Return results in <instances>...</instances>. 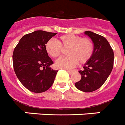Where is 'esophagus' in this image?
I'll return each instance as SVG.
<instances>
[{"label":"esophagus","mask_w":125,"mask_h":125,"mask_svg":"<svg viewBox=\"0 0 125 125\" xmlns=\"http://www.w3.org/2000/svg\"><path fill=\"white\" fill-rule=\"evenodd\" d=\"M68 72H69V73H70V74H72L74 72H75V70H68Z\"/></svg>","instance_id":"obj_1"}]
</instances>
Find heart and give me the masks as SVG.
<instances>
[{
	"label": "heart",
	"mask_w": 125,
	"mask_h": 125,
	"mask_svg": "<svg viewBox=\"0 0 125 125\" xmlns=\"http://www.w3.org/2000/svg\"><path fill=\"white\" fill-rule=\"evenodd\" d=\"M62 48H68V55L59 59L55 64L59 68H71L78 62L83 64L90 59L94 52V44L89 38L73 34L61 36L58 42L50 39L46 42V51L53 58L61 56Z\"/></svg>",
	"instance_id": "1"
}]
</instances>
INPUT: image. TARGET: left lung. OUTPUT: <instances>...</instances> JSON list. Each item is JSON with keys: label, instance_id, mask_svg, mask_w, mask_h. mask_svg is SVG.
<instances>
[{"label": "left lung", "instance_id": "8db88e82", "mask_svg": "<svg viewBox=\"0 0 125 125\" xmlns=\"http://www.w3.org/2000/svg\"><path fill=\"white\" fill-rule=\"evenodd\" d=\"M94 44V52L90 59L84 64L79 81L75 84L77 89L84 92H91L99 89L104 83L114 66V51L103 36L87 31Z\"/></svg>", "mask_w": 125, "mask_h": 125}]
</instances>
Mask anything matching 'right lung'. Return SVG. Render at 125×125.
<instances>
[{"instance_id": "right-lung-1", "label": "right lung", "mask_w": 125, "mask_h": 125, "mask_svg": "<svg viewBox=\"0 0 125 125\" xmlns=\"http://www.w3.org/2000/svg\"><path fill=\"white\" fill-rule=\"evenodd\" d=\"M57 33L37 30L24 35L14 49L13 65L22 85L31 92H44L52 86L58 70L45 50L48 41Z\"/></svg>"}]
</instances>
